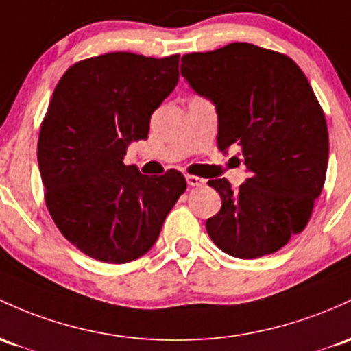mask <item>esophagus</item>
Masks as SVG:
<instances>
[{
  "label": "esophagus",
  "instance_id": "1",
  "mask_svg": "<svg viewBox=\"0 0 351 351\" xmlns=\"http://www.w3.org/2000/svg\"><path fill=\"white\" fill-rule=\"evenodd\" d=\"M186 183L190 184V186H202V184H205V180L195 175H186Z\"/></svg>",
  "mask_w": 351,
  "mask_h": 351
}]
</instances>
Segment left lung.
I'll use <instances>...</instances> for the list:
<instances>
[{
  "mask_svg": "<svg viewBox=\"0 0 351 351\" xmlns=\"http://www.w3.org/2000/svg\"><path fill=\"white\" fill-rule=\"evenodd\" d=\"M182 75L218 111V148H241L250 178L210 180L221 208L206 232L228 255L278 252L310 221L328 167L325 113L290 56L252 43L188 53Z\"/></svg>",
  "mask_w": 351,
  "mask_h": 351,
  "instance_id": "1",
  "label": "left lung"
}]
</instances>
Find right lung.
<instances>
[{"mask_svg": "<svg viewBox=\"0 0 351 351\" xmlns=\"http://www.w3.org/2000/svg\"><path fill=\"white\" fill-rule=\"evenodd\" d=\"M178 63L180 55L106 53L71 64L53 91L38 138L45 203L61 234L95 260L145 255L186 190L176 169L146 176L123 163L175 90Z\"/></svg>", "mask_w": 351, "mask_h": 351, "instance_id": "obj_1", "label": "right lung"}]
</instances>
